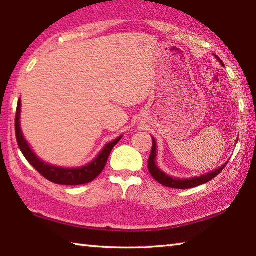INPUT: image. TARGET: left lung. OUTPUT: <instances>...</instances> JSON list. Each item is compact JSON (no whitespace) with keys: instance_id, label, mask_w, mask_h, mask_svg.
<instances>
[{"instance_id":"1","label":"left lung","mask_w":256,"mask_h":256,"mask_svg":"<svg viewBox=\"0 0 256 256\" xmlns=\"http://www.w3.org/2000/svg\"><path fill=\"white\" fill-rule=\"evenodd\" d=\"M216 58L220 60V62L222 64V60L217 57ZM156 143L154 138H152V150L150 153V158H148V169L150 171L151 176L154 178L158 182L161 184L162 186H166V187H169V188H174V189H189V188H194V187H197V186H200L202 184H206L208 181L212 180L215 178L216 176L220 174L222 169L225 168L226 164L220 166V168H218L215 171H212V172H209L207 174H204L200 176H196V178H190V179H176V178H171L170 176L166 174L164 171H161L159 168H158L156 164Z\"/></svg>"}]
</instances>
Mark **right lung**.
<instances>
[{"mask_svg":"<svg viewBox=\"0 0 256 256\" xmlns=\"http://www.w3.org/2000/svg\"><path fill=\"white\" fill-rule=\"evenodd\" d=\"M20 110H21V100H18L16 106V136L18 146L20 148L23 156H26L28 162L34 166V168L38 171V172L44 176L46 179L57 184H66V186H78V184H85L90 182L100 174L102 171L105 168L106 162H108V156L112 152L113 148L118 144V142L122 138L120 136L114 140L113 142H110L105 146V148L102 150L96 159L90 162V164L84 166L82 168L76 169H66V168H59V166H54L46 164L42 160H40L36 156L26 143V138H23V134L21 132L20 128Z\"/></svg>","mask_w":256,"mask_h":256,"instance_id":"1","label":"right lung"}]
</instances>
